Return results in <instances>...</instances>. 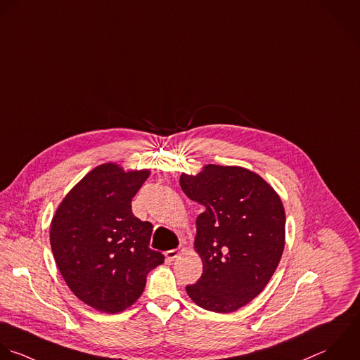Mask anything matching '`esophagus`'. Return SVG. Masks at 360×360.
Masks as SVG:
<instances>
[{"mask_svg": "<svg viewBox=\"0 0 360 360\" xmlns=\"http://www.w3.org/2000/svg\"><path fill=\"white\" fill-rule=\"evenodd\" d=\"M184 248H175V250H169V251H167L165 252V255H167V258H169V259H175V258H178L181 254H184Z\"/></svg>", "mask_w": 360, "mask_h": 360, "instance_id": "obj_1", "label": "esophagus"}]
</instances>
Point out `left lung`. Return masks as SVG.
Returning a JSON list of instances; mask_svg holds the SVG:
<instances>
[{
	"instance_id": "obj_1",
	"label": "left lung",
	"mask_w": 360,
	"mask_h": 360,
	"mask_svg": "<svg viewBox=\"0 0 360 360\" xmlns=\"http://www.w3.org/2000/svg\"><path fill=\"white\" fill-rule=\"evenodd\" d=\"M179 184L205 207L195 237L203 274L186 292L205 310L233 313L265 289L279 265L286 224L282 200L243 167L209 164L195 176L182 174Z\"/></svg>"
}]
</instances>
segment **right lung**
I'll return each instance as SVG.
<instances>
[{
	"label": "right lung",
	"instance_id": "1",
	"mask_svg": "<svg viewBox=\"0 0 360 360\" xmlns=\"http://www.w3.org/2000/svg\"><path fill=\"white\" fill-rule=\"evenodd\" d=\"M150 171L102 164L63 199L50 224V245L71 292L92 309L116 314L144 292L147 274L164 262L148 248L153 226L131 213Z\"/></svg>",
	"mask_w": 360,
	"mask_h": 360
}]
</instances>
